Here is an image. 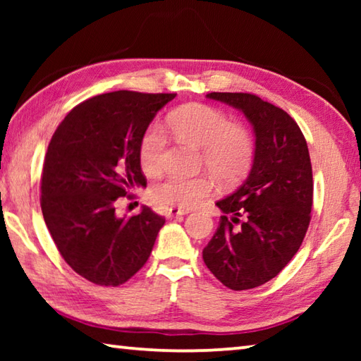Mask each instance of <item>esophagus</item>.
<instances>
[{"label": "esophagus", "instance_id": "34e87169", "mask_svg": "<svg viewBox=\"0 0 361 361\" xmlns=\"http://www.w3.org/2000/svg\"><path fill=\"white\" fill-rule=\"evenodd\" d=\"M186 213H189V210H185V209H169L167 210V218H175V216H181V215H186Z\"/></svg>", "mask_w": 361, "mask_h": 361}]
</instances>
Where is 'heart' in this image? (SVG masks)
Wrapping results in <instances>:
<instances>
[{
    "label": "heart",
    "mask_w": 361,
    "mask_h": 361,
    "mask_svg": "<svg viewBox=\"0 0 361 361\" xmlns=\"http://www.w3.org/2000/svg\"><path fill=\"white\" fill-rule=\"evenodd\" d=\"M169 127L183 142L202 149L204 162L218 178L235 180L247 172L255 154L250 133L216 108L192 103L170 114ZM166 132L161 124H151L140 140V166L148 175L161 172L166 151ZM209 176H169L152 188V199L159 205L191 209L212 191Z\"/></svg>",
    "instance_id": "b5f03b06"
}]
</instances>
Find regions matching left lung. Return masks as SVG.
I'll use <instances>...</instances> for the list:
<instances>
[{"label":"left lung","mask_w":361,"mask_h":361,"mask_svg":"<svg viewBox=\"0 0 361 361\" xmlns=\"http://www.w3.org/2000/svg\"><path fill=\"white\" fill-rule=\"evenodd\" d=\"M207 99L245 114L255 157L240 188L216 202L223 216L204 262L228 288H256L288 264L307 232L314 195L307 143L288 113L253 94L212 92Z\"/></svg>","instance_id":"1"}]
</instances>
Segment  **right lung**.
<instances>
[{
	"label": "right lung",
	"mask_w": 361,
	"mask_h": 361,
	"mask_svg": "<svg viewBox=\"0 0 361 361\" xmlns=\"http://www.w3.org/2000/svg\"><path fill=\"white\" fill-rule=\"evenodd\" d=\"M175 95L118 90L92 97L65 116L47 146L42 216L66 264L95 285L118 286L135 276L166 223L149 207L116 216V200L146 186L140 140Z\"/></svg>",
	"instance_id": "obj_1"
}]
</instances>
